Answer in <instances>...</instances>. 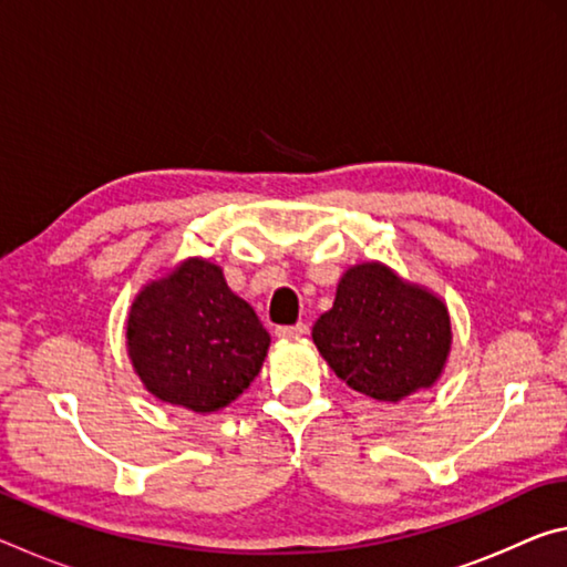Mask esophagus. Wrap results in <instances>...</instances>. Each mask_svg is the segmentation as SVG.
<instances>
[{"label": "esophagus", "mask_w": 567, "mask_h": 567, "mask_svg": "<svg viewBox=\"0 0 567 567\" xmlns=\"http://www.w3.org/2000/svg\"><path fill=\"white\" fill-rule=\"evenodd\" d=\"M275 334L282 340H292V338H302L307 334V324L297 322V324H282V328H275Z\"/></svg>", "instance_id": "34e87169"}]
</instances>
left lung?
I'll return each mask as SVG.
<instances>
[{
    "label": "left lung",
    "mask_w": 567,
    "mask_h": 567,
    "mask_svg": "<svg viewBox=\"0 0 567 567\" xmlns=\"http://www.w3.org/2000/svg\"><path fill=\"white\" fill-rule=\"evenodd\" d=\"M312 340L352 390L398 402L443 375L453 330L437 295L402 280L388 265L362 262L342 275Z\"/></svg>",
    "instance_id": "left-lung-1"
}]
</instances>
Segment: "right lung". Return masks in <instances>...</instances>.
<instances>
[{"instance_id":"1","label":"right lung","mask_w":567,"mask_h":567,"mask_svg":"<svg viewBox=\"0 0 567 567\" xmlns=\"http://www.w3.org/2000/svg\"><path fill=\"white\" fill-rule=\"evenodd\" d=\"M270 332L217 265L189 257L134 297L127 352L142 385L169 405L217 412L262 370Z\"/></svg>"}]
</instances>
